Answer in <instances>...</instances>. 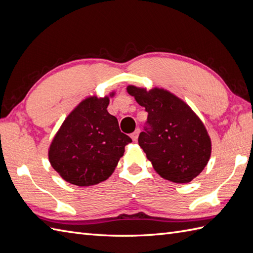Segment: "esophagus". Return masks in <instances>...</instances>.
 Masks as SVG:
<instances>
[{
  "mask_svg": "<svg viewBox=\"0 0 253 253\" xmlns=\"http://www.w3.org/2000/svg\"><path fill=\"white\" fill-rule=\"evenodd\" d=\"M139 133H140V129H135V131L130 135L131 139L133 142H137L138 140V137H139Z\"/></svg>",
  "mask_w": 253,
  "mask_h": 253,
  "instance_id": "1",
  "label": "esophagus"
}]
</instances>
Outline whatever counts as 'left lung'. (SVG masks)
Segmentation results:
<instances>
[{"mask_svg": "<svg viewBox=\"0 0 253 253\" xmlns=\"http://www.w3.org/2000/svg\"><path fill=\"white\" fill-rule=\"evenodd\" d=\"M148 113V128L139 145L159 175L173 183H189L204 170L211 154V141L203 122L176 95L165 88L128 85Z\"/></svg>", "mask_w": 253, "mask_h": 253, "instance_id": "1", "label": "left lung"}]
</instances>
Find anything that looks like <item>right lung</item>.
I'll return each instance as SVG.
<instances>
[{"label":"right lung","mask_w":253,"mask_h":253,"mask_svg":"<svg viewBox=\"0 0 253 253\" xmlns=\"http://www.w3.org/2000/svg\"><path fill=\"white\" fill-rule=\"evenodd\" d=\"M88 96L67 118L51 142V166L66 182L93 186L112 175L125 146L131 142L121 132L119 122L108 112L110 97Z\"/></svg>","instance_id":"obj_1"}]
</instances>
